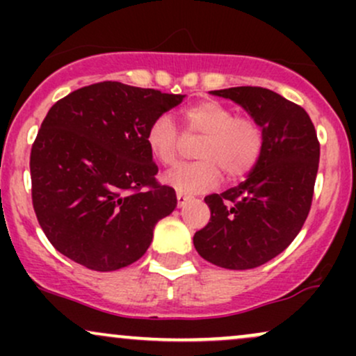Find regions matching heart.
<instances>
[{
  "label": "heart",
  "instance_id": "heart-1",
  "mask_svg": "<svg viewBox=\"0 0 356 356\" xmlns=\"http://www.w3.org/2000/svg\"><path fill=\"white\" fill-rule=\"evenodd\" d=\"M257 154V140L256 136L251 132V129L246 124H238L236 137H232L226 145H224L222 157L232 164L248 169L254 162Z\"/></svg>",
  "mask_w": 356,
  "mask_h": 356
}]
</instances>
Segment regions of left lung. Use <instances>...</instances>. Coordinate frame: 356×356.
<instances>
[{"label":"left lung","mask_w":356,"mask_h":356,"mask_svg":"<svg viewBox=\"0 0 356 356\" xmlns=\"http://www.w3.org/2000/svg\"><path fill=\"white\" fill-rule=\"evenodd\" d=\"M175 95L120 81L79 88L44 117L30 155L31 199L53 248L93 271L136 263L177 206L155 181L150 130Z\"/></svg>","instance_id":"1"}]
</instances>
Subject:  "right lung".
<instances>
[{"mask_svg": "<svg viewBox=\"0 0 356 356\" xmlns=\"http://www.w3.org/2000/svg\"><path fill=\"white\" fill-rule=\"evenodd\" d=\"M211 93L246 110L261 129V149L246 181L204 199L211 219L194 234V248L219 268L252 269L283 252L303 227L320 144L308 113L271 90L236 87Z\"/></svg>", "mask_w": 356, "mask_h": 356, "instance_id": "obj_1", "label": "right lung"}]
</instances>
